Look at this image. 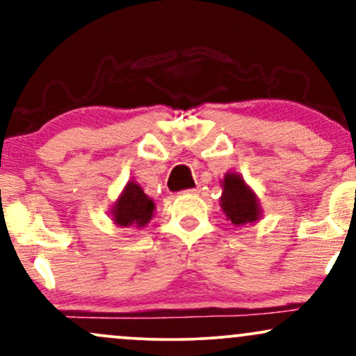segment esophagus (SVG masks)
I'll return each mask as SVG.
<instances>
[{
	"mask_svg": "<svg viewBox=\"0 0 356 356\" xmlns=\"http://www.w3.org/2000/svg\"><path fill=\"white\" fill-rule=\"evenodd\" d=\"M199 189H197V187H194V189H187V191H184V192H186V194H195V192H197Z\"/></svg>",
	"mask_w": 356,
	"mask_h": 356,
	"instance_id": "34e87169",
	"label": "esophagus"
}]
</instances>
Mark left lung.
<instances>
[{
  "label": "left lung",
  "instance_id": "8db88e82",
  "mask_svg": "<svg viewBox=\"0 0 356 356\" xmlns=\"http://www.w3.org/2000/svg\"><path fill=\"white\" fill-rule=\"evenodd\" d=\"M220 207L234 226H243L259 219V204L256 195L238 174H226L224 177Z\"/></svg>",
  "mask_w": 356,
  "mask_h": 356
}]
</instances>
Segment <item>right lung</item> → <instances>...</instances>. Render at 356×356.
I'll list each match as a JSON object with an SVG mask.
<instances>
[{
    "label": "right lung",
    "instance_id": "obj_1",
    "mask_svg": "<svg viewBox=\"0 0 356 356\" xmlns=\"http://www.w3.org/2000/svg\"><path fill=\"white\" fill-rule=\"evenodd\" d=\"M155 209L154 201L144 194L136 182L127 184L124 194L113 206V220L122 227H144Z\"/></svg>",
    "mask_w": 356,
    "mask_h": 356
}]
</instances>
